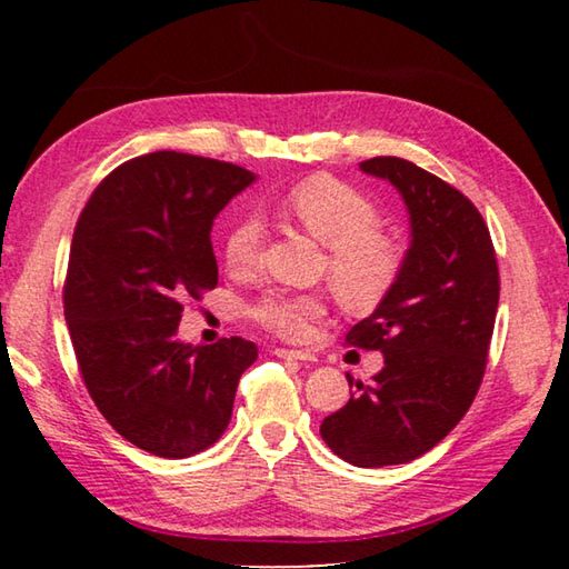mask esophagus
<instances>
[{
  "label": "esophagus",
  "instance_id": "obj_1",
  "mask_svg": "<svg viewBox=\"0 0 569 569\" xmlns=\"http://www.w3.org/2000/svg\"><path fill=\"white\" fill-rule=\"evenodd\" d=\"M278 359H296V361H316L311 351H298V349H276L273 351Z\"/></svg>",
  "mask_w": 569,
  "mask_h": 569
}]
</instances>
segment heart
Wrapping results in <instances>:
<instances>
[{"label":"heart","mask_w":569,"mask_h":569,"mask_svg":"<svg viewBox=\"0 0 569 569\" xmlns=\"http://www.w3.org/2000/svg\"><path fill=\"white\" fill-rule=\"evenodd\" d=\"M283 210L316 240L329 246V276L343 303L366 311L379 306L397 286L403 253L397 240L379 233V208L359 188L331 176H313L288 190ZM261 246V220L256 216L236 220L223 240L230 271H256ZM323 313L326 301L319 293L268 291L250 306V319L291 341L303 339Z\"/></svg>","instance_id":"1"}]
</instances>
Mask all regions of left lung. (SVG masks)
<instances>
[{
	"label": "left lung",
	"instance_id": "1",
	"mask_svg": "<svg viewBox=\"0 0 569 569\" xmlns=\"http://www.w3.org/2000/svg\"><path fill=\"white\" fill-rule=\"evenodd\" d=\"M389 180L409 210L411 246L389 296L346 333L383 353V369L321 423L333 455L389 467L427 455L465 417L485 377L499 268L489 228L467 196L401 158L359 166ZM349 387L353 381L349 379Z\"/></svg>",
	"mask_w": 569,
	"mask_h": 569
}]
</instances>
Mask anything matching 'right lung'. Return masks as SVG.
Listing matches in <instances>:
<instances>
[{
	"label": "right lung",
	"instance_id": "add662e5",
	"mask_svg": "<svg viewBox=\"0 0 569 569\" xmlns=\"http://www.w3.org/2000/svg\"><path fill=\"white\" fill-rule=\"evenodd\" d=\"M256 176L160 150L104 178L77 220L64 319L94 407L130 445L186 459L216 445L253 341L176 339L182 303L218 286L213 220Z\"/></svg>",
	"mask_w": 569,
	"mask_h": 569
}]
</instances>
